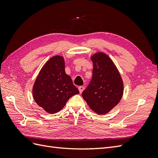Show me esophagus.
Listing matches in <instances>:
<instances>
[{"mask_svg": "<svg viewBox=\"0 0 158 158\" xmlns=\"http://www.w3.org/2000/svg\"><path fill=\"white\" fill-rule=\"evenodd\" d=\"M78 89H79L80 93L82 94V92L84 91V86H79V87H78Z\"/></svg>", "mask_w": 158, "mask_h": 158, "instance_id": "esophagus-1", "label": "esophagus"}]
</instances>
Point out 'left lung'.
<instances>
[{
	"label": "left lung",
	"instance_id": "8db88e82",
	"mask_svg": "<svg viewBox=\"0 0 158 158\" xmlns=\"http://www.w3.org/2000/svg\"><path fill=\"white\" fill-rule=\"evenodd\" d=\"M93 75L88 86L82 94L89 107L99 114L109 112L120 102L123 84L115 65L103 52L92 56Z\"/></svg>",
	"mask_w": 158,
	"mask_h": 158
}]
</instances>
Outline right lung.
<instances>
[{
    "label": "right lung",
    "instance_id": "add662e5",
    "mask_svg": "<svg viewBox=\"0 0 158 158\" xmlns=\"http://www.w3.org/2000/svg\"><path fill=\"white\" fill-rule=\"evenodd\" d=\"M78 94L65 73L64 60L60 56H52L43 66L33 88L35 102L49 113L59 111L72 96Z\"/></svg>",
    "mask_w": 158,
    "mask_h": 158
}]
</instances>
